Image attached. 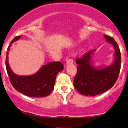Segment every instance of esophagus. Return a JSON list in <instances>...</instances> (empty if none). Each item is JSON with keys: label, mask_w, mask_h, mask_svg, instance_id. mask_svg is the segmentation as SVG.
Wrapping results in <instances>:
<instances>
[{"label": "esophagus", "mask_w": 128, "mask_h": 128, "mask_svg": "<svg viewBox=\"0 0 128 128\" xmlns=\"http://www.w3.org/2000/svg\"><path fill=\"white\" fill-rule=\"evenodd\" d=\"M73 62H74V60H73L72 59H71V58H69V59H68V60H66V64H72Z\"/></svg>", "instance_id": "1"}]
</instances>
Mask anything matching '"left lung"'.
Segmentation results:
<instances>
[{
    "label": "left lung",
    "mask_w": 128,
    "mask_h": 128,
    "mask_svg": "<svg viewBox=\"0 0 128 128\" xmlns=\"http://www.w3.org/2000/svg\"><path fill=\"white\" fill-rule=\"evenodd\" d=\"M108 42L112 44L115 49L114 62L112 65L102 69H95L90 63V50L81 58H78L77 73L74 79V86L80 94L86 96H94L101 94L111 89L116 83L121 65V56L117 42L111 36L105 35Z\"/></svg>",
    "instance_id": "8db88e82"
}]
</instances>
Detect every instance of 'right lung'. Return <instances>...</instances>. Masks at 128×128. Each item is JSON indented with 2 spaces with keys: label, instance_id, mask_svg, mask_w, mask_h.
Wrapping results in <instances>:
<instances>
[{
  "label": "right lung",
  "instance_id": "obj_1",
  "mask_svg": "<svg viewBox=\"0 0 128 128\" xmlns=\"http://www.w3.org/2000/svg\"><path fill=\"white\" fill-rule=\"evenodd\" d=\"M15 37L10 44L21 38ZM10 46L7 50H9ZM6 54V66L9 80L15 89L24 95L32 98H42L49 95L54 89L56 76L64 69V66L59 61L52 62L42 67L36 74L28 76H18L10 68Z\"/></svg>",
  "mask_w": 128,
  "mask_h": 128
}]
</instances>
